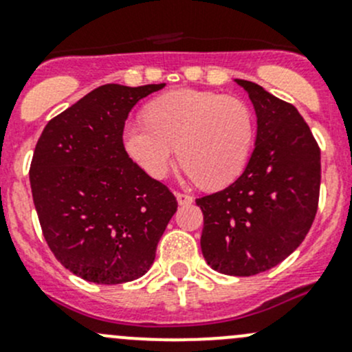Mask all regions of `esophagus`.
Wrapping results in <instances>:
<instances>
[{"label":"esophagus","mask_w":352,"mask_h":352,"mask_svg":"<svg viewBox=\"0 0 352 352\" xmlns=\"http://www.w3.org/2000/svg\"><path fill=\"white\" fill-rule=\"evenodd\" d=\"M175 197H177V202H179L180 206L190 204V202L194 201L192 196H189V194H184V192H175Z\"/></svg>","instance_id":"34e87169"}]
</instances>
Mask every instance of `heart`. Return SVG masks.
<instances>
[{"label": "heart", "mask_w": 352, "mask_h": 352, "mask_svg": "<svg viewBox=\"0 0 352 352\" xmlns=\"http://www.w3.org/2000/svg\"><path fill=\"white\" fill-rule=\"evenodd\" d=\"M144 116L124 127V148L153 179L168 173L177 153L186 175L208 187L233 182L247 166L255 126L240 98L175 90L151 102Z\"/></svg>", "instance_id": "obj_1"}]
</instances>
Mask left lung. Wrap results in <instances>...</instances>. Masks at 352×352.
<instances>
[{"mask_svg": "<svg viewBox=\"0 0 352 352\" xmlns=\"http://www.w3.org/2000/svg\"><path fill=\"white\" fill-rule=\"evenodd\" d=\"M257 117L255 148L226 189L196 199L201 250L211 269L254 276L274 267L307 236L320 194V148L296 107L261 85L235 80Z\"/></svg>", "mask_w": 352, "mask_h": 352, "instance_id": "obj_1", "label": "left lung"}]
</instances>
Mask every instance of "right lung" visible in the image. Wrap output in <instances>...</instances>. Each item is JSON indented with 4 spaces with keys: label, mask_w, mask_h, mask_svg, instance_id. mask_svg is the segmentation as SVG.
I'll return each mask as SVG.
<instances>
[{
    "label": "right lung",
    "mask_w": 352,
    "mask_h": 352,
    "mask_svg": "<svg viewBox=\"0 0 352 352\" xmlns=\"http://www.w3.org/2000/svg\"><path fill=\"white\" fill-rule=\"evenodd\" d=\"M165 83L102 85L42 131L30 187L52 254L78 278L120 285L148 272L177 199L124 150L131 109Z\"/></svg>",
    "instance_id": "obj_1"
}]
</instances>
